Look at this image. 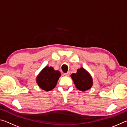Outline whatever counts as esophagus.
<instances>
[{
	"instance_id": "1",
	"label": "esophagus",
	"mask_w": 127,
	"mask_h": 127,
	"mask_svg": "<svg viewBox=\"0 0 127 127\" xmlns=\"http://www.w3.org/2000/svg\"><path fill=\"white\" fill-rule=\"evenodd\" d=\"M64 75L65 76H69V72H67V73H64Z\"/></svg>"
}]
</instances>
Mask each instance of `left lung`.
<instances>
[{
    "label": "left lung",
    "instance_id": "1",
    "mask_svg": "<svg viewBox=\"0 0 127 127\" xmlns=\"http://www.w3.org/2000/svg\"><path fill=\"white\" fill-rule=\"evenodd\" d=\"M70 77L77 89L81 91H86L92 86L93 81L92 77L83 68L77 69L76 73H72Z\"/></svg>",
    "mask_w": 127,
    "mask_h": 127
}]
</instances>
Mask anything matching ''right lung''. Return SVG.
Wrapping results in <instances>:
<instances>
[{
  "label": "right lung",
  "instance_id": "1",
  "mask_svg": "<svg viewBox=\"0 0 127 127\" xmlns=\"http://www.w3.org/2000/svg\"><path fill=\"white\" fill-rule=\"evenodd\" d=\"M61 74L51 66H46L40 72L36 78V82L41 89L49 91L54 89Z\"/></svg>",
  "mask_w": 127,
  "mask_h": 127
}]
</instances>
